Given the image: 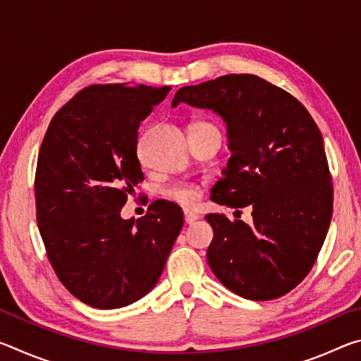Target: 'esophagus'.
Instances as JSON below:
<instances>
[{
    "label": "esophagus",
    "instance_id": "obj_1",
    "mask_svg": "<svg viewBox=\"0 0 361 361\" xmlns=\"http://www.w3.org/2000/svg\"><path fill=\"white\" fill-rule=\"evenodd\" d=\"M197 219H199V215H197V213L189 212V210H185V223H186V224H192L194 221H197Z\"/></svg>",
    "mask_w": 361,
    "mask_h": 361
}]
</instances>
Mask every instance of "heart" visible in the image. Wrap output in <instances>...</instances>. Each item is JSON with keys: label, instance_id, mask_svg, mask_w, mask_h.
<instances>
[{"label": "heart", "instance_id": "heart-1", "mask_svg": "<svg viewBox=\"0 0 361 361\" xmlns=\"http://www.w3.org/2000/svg\"><path fill=\"white\" fill-rule=\"evenodd\" d=\"M200 124H205V122H200ZM166 194L183 205H194L200 197L199 188L191 185V183H176V185L167 188Z\"/></svg>", "mask_w": 361, "mask_h": 361}]
</instances>
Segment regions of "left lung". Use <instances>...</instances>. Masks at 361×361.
I'll return each instance as SVG.
<instances>
[{"mask_svg": "<svg viewBox=\"0 0 361 361\" xmlns=\"http://www.w3.org/2000/svg\"><path fill=\"white\" fill-rule=\"evenodd\" d=\"M212 109L232 152L212 189L219 205L253 209V224L219 213L207 261L226 288L252 301L286 295L307 276L333 215L322 133L301 102L255 75H226L176 90L172 106Z\"/></svg>", "mask_w": 361, "mask_h": 361, "instance_id": "obj_1", "label": "left lung"}]
</instances>
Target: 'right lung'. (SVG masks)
<instances>
[{"label":"right lung","instance_id":"obj_1","mask_svg":"<svg viewBox=\"0 0 361 361\" xmlns=\"http://www.w3.org/2000/svg\"><path fill=\"white\" fill-rule=\"evenodd\" d=\"M170 87L99 84L54 116L35 176L36 221L60 282L79 301L118 309L157 283L183 212L156 200L140 219L121 209L143 181L138 127Z\"/></svg>","mask_w":361,"mask_h":361}]
</instances>
